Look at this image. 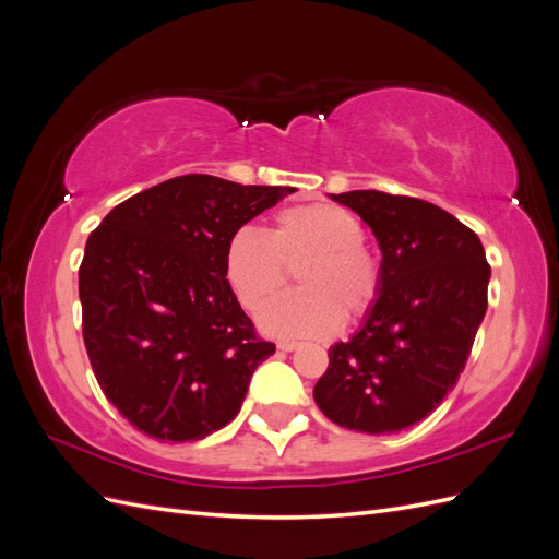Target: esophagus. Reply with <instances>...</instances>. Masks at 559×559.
<instances>
[{"instance_id": "esophagus-1", "label": "esophagus", "mask_w": 559, "mask_h": 559, "mask_svg": "<svg viewBox=\"0 0 559 559\" xmlns=\"http://www.w3.org/2000/svg\"><path fill=\"white\" fill-rule=\"evenodd\" d=\"M298 345H300V343H296V341H280V343H277V349H282V352H294V349H298Z\"/></svg>"}]
</instances>
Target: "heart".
I'll return each instance as SVG.
<instances>
[{
  "instance_id": "1",
  "label": "heart",
  "mask_w": 559,
  "mask_h": 559,
  "mask_svg": "<svg viewBox=\"0 0 559 559\" xmlns=\"http://www.w3.org/2000/svg\"><path fill=\"white\" fill-rule=\"evenodd\" d=\"M296 269L300 289L275 298L261 326L282 337H324L343 319L357 321L382 294V265L364 247V226L331 202H306L273 216L270 235L235 230L224 251V275L247 312H259Z\"/></svg>"
}]
</instances>
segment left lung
I'll use <instances>...</instances> for the list:
<instances>
[{
    "instance_id": "left-lung-1",
    "label": "left lung",
    "mask_w": 559,
    "mask_h": 559,
    "mask_svg": "<svg viewBox=\"0 0 559 559\" xmlns=\"http://www.w3.org/2000/svg\"><path fill=\"white\" fill-rule=\"evenodd\" d=\"M382 249V294L361 331L329 349L314 401L337 427L394 433L454 389L487 310L489 263L478 235L411 195L349 191Z\"/></svg>"
}]
</instances>
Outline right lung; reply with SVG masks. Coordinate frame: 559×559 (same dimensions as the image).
Segmentation results:
<instances>
[{"mask_svg":"<svg viewBox=\"0 0 559 559\" xmlns=\"http://www.w3.org/2000/svg\"><path fill=\"white\" fill-rule=\"evenodd\" d=\"M183 175L123 200L86 242L81 326L99 389L156 441H200L240 413L270 354L224 275L230 235L294 193Z\"/></svg>","mask_w":559,"mask_h":559,"instance_id":"add662e5","label":"right lung"}]
</instances>
